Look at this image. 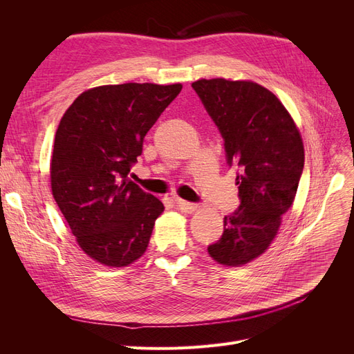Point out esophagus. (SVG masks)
Here are the masks:
<instances>
[{"instance_id":"1","label":"esophagus","mask_w":354,"mask_h":354,"mask_svg":"<svg viewBox=\"0 0 354 354\" xmlns=\"http://www.w3.org/2000/svg\"><path fill=\"white\" fill-rule=\"evenodd\" d=\"M174 203H176V207H177L181 212H186V214L195 212L196 208H198V207L195 205V203H190V202L183 201V199H180V198H176V199H174Z\"/></svg>"}]
</instances>
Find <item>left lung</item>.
Segmentation results:
<instances>
[{"mask_svg":"<svg viewBox=\"0 0 354 354\" xmlns=\"http://www.w3.org/2000/svg\"><path fill=\"white\" fill-rule=\"evenodd\" d=\"M192 87L224 138L229 165L238 167L241 207L224 217L208 254L239 267L269 250L292 207L304 168V145L291 113L276 95L248 80H198Z\"/></svg>","mask_w":354,"mask_h":354,"instance_id":"8db88e82","label":"left lung"}]
</instances>
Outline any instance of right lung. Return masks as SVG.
<instances>
[{
	"label": "right lung",
	"mask_w": 354,
	"mask_h": 354,
	"mask_svg": "<svg viewBox=\"0 0 354 354\" xmlns=\"http://www.w3.org/2000/svg\"><path fill=\"white\" fill-rule=\"evenodd\" d=\"M181 84L127 82L81 93L63 113L50 162L51 192L80 248L108 267L146 252L164 203L128 178L143 140Z\"/></svg>",
	"instance_id": "right-lung-1"
}]
</instances>
